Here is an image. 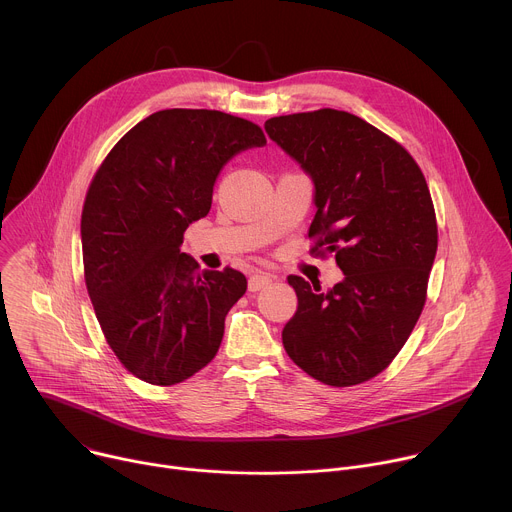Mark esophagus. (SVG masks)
<instances>
[{"instance_id": "obj_1", "label": "esophagus", "mask_w": 512, "mask_h": 512, "mask_svg": "<svg viewBox=\"0 0 512 512\" xmlns=\"http://www.w3.org/2000/svg\"><path fill=\"white\" fill-rule=\"evenodd\" d=\"M270 282H272V276H270V274L256 272V274H252L250 280H248V290H250V292H258V290L266 288Z\"/></svg>"}]
</instances>
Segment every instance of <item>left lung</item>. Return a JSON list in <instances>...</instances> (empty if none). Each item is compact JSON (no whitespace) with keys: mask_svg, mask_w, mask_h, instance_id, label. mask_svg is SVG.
<instances>
[{"mask_svg":"<svg viewBox=\"0 0 512 512\" xmlns=\"http://www.w3.org/2000/svg\"><path fill=\"white\" fill-rule=\"evenodd\" d=\"M264 130L312 180V252H334L344 274L326 292L288 276L298 308L282 344L324 384L370 380L404 346L426 300L438 244L426 180L400 144L348 112L270 118Z\"/></svg>","mask_w":512,"mask_h":512,"instance_id":"left-lung-1","label":"left lung"}]
</instances>
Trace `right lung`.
Returning <instances> with one entry per match:
<instances>
[{
  "label": "right lung",
  "mask_w": 512,
  "mask_h": 512,
  "mask_svg": "<svg viewBox=\"0 0 512 512\" xmlns=\"http://www.w3.org/2000/svg\"><path fill=\"white\" fill-rule=\"evenodd\" d=\"M266 146L262 130L216 110H162L100 166L82 212L86 286L104 336L140 380L172 386L218 352L246 276L202 270L180 250L212 206L222 168Z\"/></svg>",
  "instance_id": "right-lung-1"
}]
</instances>
